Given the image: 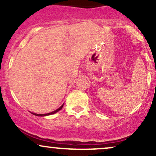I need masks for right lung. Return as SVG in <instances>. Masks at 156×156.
<instances>
[{
	"label": "right lung",
	"instance_id": "right-lung-1",
	"mask_svg": "<svg viewBox=\"0 0 156 156\" xmlns=\"http://www.w3.org/2000/svg\"><path fill=\"white\" fill-rule=\"evenodd\" d=\"M63 105H64V104L62 105V106H61V107H59V108H58V109H56V110L53 111V112H51V113H48V114H35V113H32V112H31V113L32 114H34V115H35V116H39V117H44V116H48V115H51V114H55V113L58 112V111H60L61 109L62 108V107H63Z\"/></svg>",
	"mask_w": 156,
	"mask_h": 156
}]
</instances>
